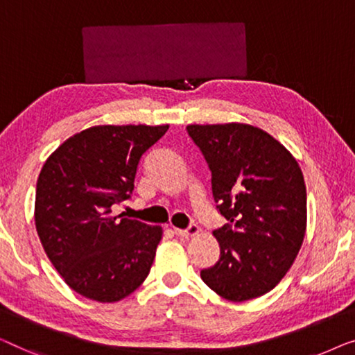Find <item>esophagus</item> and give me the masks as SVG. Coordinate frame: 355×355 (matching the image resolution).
I'll return each mask as SVG.
<instances>
[{
  "instance_id": "esophagus-1",
  "label": "esophagus",
  "mask_w": 355,
  "mask_h": 355,
  "mask_svg": "<svg viewBox=\"0 0 355 355\" xmlns=\"http://www.w3.org/2000/svg\"><path fill=\"white\" fill-rule=\"evenodd\" d=\"M173 233L177 234V236L180 238H189V236H194V234L199 233V227L194 225V223H191L188 228H173Z\"/></svg>"
}]
</instances>
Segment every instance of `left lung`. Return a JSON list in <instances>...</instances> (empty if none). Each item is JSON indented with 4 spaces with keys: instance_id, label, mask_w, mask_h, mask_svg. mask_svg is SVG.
<instances>
[{
    "instance_id": "obj_1",
    "label": "left lung",
    "mask_w": 355,
    "mask_h": 355,
    "mask_svg": "<svg viewBox=\"0 0 355 355\" xmlns=\"http://www.w3.org/2000/svg\"><path fill=\"white\" fill-rule=\"evenodd\" d=\"M212 173V194L228 223L214 230L216 266L201 270L218 296L243 302L272 291L291 268L307 227L301 167L272 135L248 123L188 125Z\"/></svg>"
}]
</instances>
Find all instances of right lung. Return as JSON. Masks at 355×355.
Returning a JSON list of instances; mask_svg holds the SVG:
<instances>
[{
  "instance_id": "right-lung-1",
  "label": "right lung",
  "mask_w": 355,
  "mask_h": 355,
  "mask_svg": "<svg viewBox=\"0 0 355 355\" xmlns=\"http://www.w3.org/2000/svg\"><path fill=\"white\" fill-rule=\"evenodd\" d=\"M168 125H96L46 159L35 196L44 252L73 291L98 302L132 294L151 270L161 227L112 209L127 201L139 159Z\"/></svg>"
}]
</instances>
